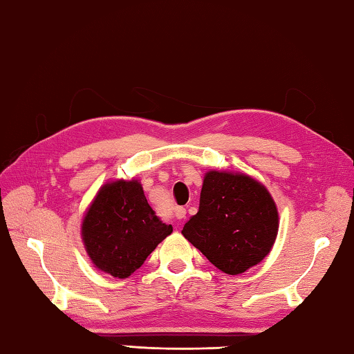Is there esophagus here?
<instances>
[{"instance_id": "obj_1", "label": "esophagus", "mask_w": 354, "mask_h": 354, "mask_svg": "<svg viewBox=\"0 0 354 354\" xmlns=\"http://www.w3.org/2000/svg\"><path fill=\"white\" fill-rule=\"evenodd\" d=\"M185 214H187V209H185L183 207H177L176 208V218L177 219H183Z\"/></svg>"}]
</instances>
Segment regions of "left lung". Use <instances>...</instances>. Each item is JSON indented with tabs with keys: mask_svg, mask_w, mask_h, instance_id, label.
<instances>
[{
	"mask_svg": "<svg viewBox=\"0 0 354 354\" xmlns=\"http://www.w3.org/2000/svg\"><path fill=\"white\" fill-rule=\"evenodd\" d=\"M278 233V209L264 185L245 174L208 171L199 212L182 234L228 275L243 274L268 257Z\"/></svg>",
	"mask_w": 354,
	"mask_h": 354,
	"instance_id": "obj_1",
	"label": "left lung"
}]
</instances>
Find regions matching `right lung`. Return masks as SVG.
<instances>
[{"label": "right lung", "mask_w": 354, "mask_h": 354, "mask_svg": "<svg viewBox=\"0 0 354 354\" xmlns=\"http://www.w3.org/2000/svg\"><path fill=\"white\" fill-rule=\"evenodd\" d=\"M172 227L160 221L138 180H115L97 191L82 221V241L91 263L116 278L140 269Z\"/></svg>", "instance_id": "right-lung-1"}]
</instances>
